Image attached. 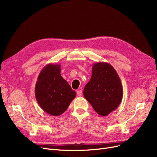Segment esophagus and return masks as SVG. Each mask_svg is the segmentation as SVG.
<instances>
[{
	"label": "esophagus",
	"mask_w": 157,
	"mask_h": 157,
	"mask_svg": "<svg viewBox=\"0 0 157 157\" xmlns=\"http://www.w3.org/2000/svg\"><path fill=\"white\" fill-rule=\"evenodd\" d=\"M77 96H79V97L82 96V90H77Z\"/></svg>",
	"instance_id": "esophagus-1"
}]
</instances>
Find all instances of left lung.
Wrapping results in <instances>:
<instances>
[{
    "instance_id": "1",
    "label": "left lung",
    "mask_w": 157,
    "mask_h": 157,
    "mask_svg": "<svg viewBox=\"0 0 157 157\" xmlns=\"http://www.w3.org/2000/svg\"><path fill=\"white\" fill-rule=\"evenodd\" d=\"M84 96L94 111L107 116L120 105L123 90L119 76L107 62H97L92 66V77L84 89Z\"/></svg>"
}]
</instances>
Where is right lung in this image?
<instances>
[{
    "label": "right lung",
    "instance_id": "add662e5",
    "mask_svg": "<svg viewBox=\"0 0 157 157\" xmlns=\"http://www.w3.org/2000/svg\"><path fill=\"white\" fill-rule=\"evenodd\" d=\"M61 65L49 63L40 71L35 84V97L43 110L52 116H59L67 110L76 97V92L61 77Z\"/></svg>",
    "mask_w": 157,
    "mask_h": 157
}]
</instances>
